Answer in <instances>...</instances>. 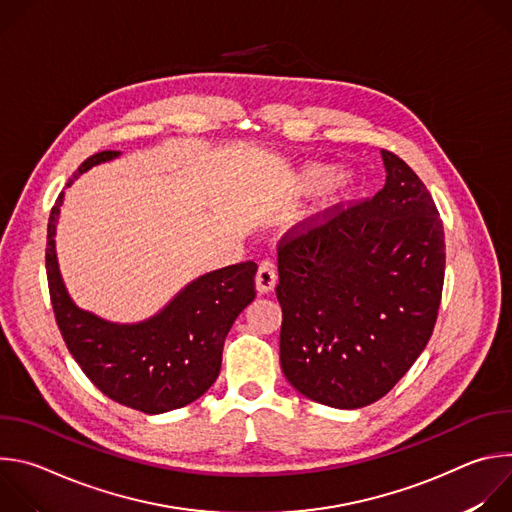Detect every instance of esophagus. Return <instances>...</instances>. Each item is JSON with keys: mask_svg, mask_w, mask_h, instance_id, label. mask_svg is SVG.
Returning <instances> with one entry per match:
<instances>
[{"mask_svg": "<svg viewBox=\"0 0 512 512\" xmlns=\"http://www.w3.org/2000/svg\"><path fill=\"white\" fill-rule=\"evenodd\" d=\"M255 283H257V289L259 294H269V291L275 287L277 283V273H275V267L273 263L269 261H263L257 269V275H255Z\"/></svg>", "mask_w": 512, "mask_h": 512, "instance_id": "esophagus-1", "label": "esophagus"}]
</instances>
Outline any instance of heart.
I'll return each instance as SVG.
<instances>
[{"label": "heart", "instance_id": "heart-1", "mask_svg": "<svg viewBox=\"0 0 512 512\" xmlns=\"http://www.w3.org/2000/svg\"><path fill=\"white\" fill-rule=\"evenodd\" d=\"M296 184L302 192H316L324 188V198L318 208V212L322 214L326 208L348 198V194L354 190L356 174L352 170H336L334 166L324 162H312L300 168Z\"/></svg>", "mask_w": 512, "mask_h": 512}]
</instances>
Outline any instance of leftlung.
<instances>
[{
  "mask_svg": "<svg viewBox=\"0 0 512 512\" xmlns=\"http://www.w3.org/2000/svg\"><path fill=\"white\" fill-rule=\"evenodd\" d=\"M383 190L277 249L281 371L304 397L358 409L423 352L442 300L446 241L419 176L381 152Z\"/></svg>",
  "mask_w": 512,
  "mask_h": 512,
  "instance_id": "8db88e82",
  "label": "left lung"
}]
</instances>
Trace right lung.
Segmentation results:
<instances>
[{
    "instance_id": "add662e5",
    "label": "right lung",
    "mask_w": 512,
    "mask_h": 512,
    "mask_svg": "<svg viewBox=\"0 0 512 512\" xmlns=\"http://www.w3.org/2000/svg\"><path fill=\"white\" fill-rule=\"evenodd\" d=\"M119 156L121 152H99L87 158L66 188L93 166ZM62 200L64 192L48 218L46 275L68 352L101 393L148 415L180 409L202 397L221 373L231 326L255 300L257 265L245 261L204 273L143 322H109L72 302L62 281L54 241Z\"/></svg>"
}]
</instances>
